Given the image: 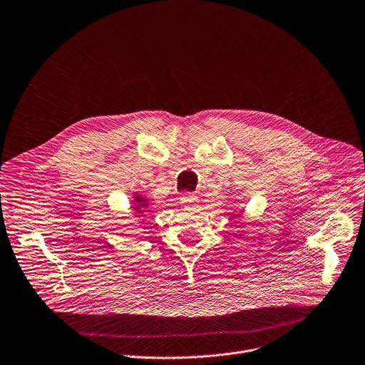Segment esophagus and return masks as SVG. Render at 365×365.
I'll use <instances>...</instances> for the list:
<instances>
[{
  "instance_id": "obj_1",
  "label": "esophagus",
  "mask_w": 365,
  "mask_h": 365,
  "mask_svg": "<svg viewBox=\"0 0 365 365\" xmlns=\"http://www.w3.org/2000/svg\"><path fill=\"white\" fill-rule=\"evenodd\" d=\"M197 200H199V197L195 193H190V192H186L180 196V203L183 206H193V205L197 203Z\"/></svg>"
}]
</instances>
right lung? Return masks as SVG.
Returning <instances> with one entry per match:
<instances>
[{"instance_id":"right-lung-1","label":"right lung","mask_w":365,"mask_h":365,"mask_svg":"<svg viewBox=\"0 0 365 365\" xmlns=\"http://www.w3.org/2000/svg\"><path fill=\"white\" fill-rule=\"evenodd\" d=\"M135 202H136V205L133 206V210H136L138 213H142L143 209L148 206L146 199H145L143 196H140V195H136V196H135Z\"/></svg>"}]
</instances>
